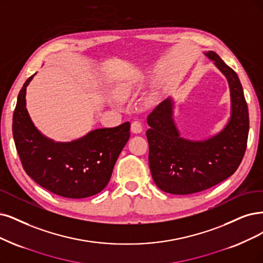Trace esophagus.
<instances>
[{
  "label": "esophagus",
  "mask_w": 263,
  "mask_h": 263,
  "mask_svg": "<svg viewBox=\"0 0 263 263\" xmlns=\"http://www.w3.org/2000/svg\"><path fill=\"white\" fill-rule=\"evenodd\" d=\"M131 131L133 133H141L143 131V125H142V122L141 121H138V120H134L132 123H131Z\"/></svg>",
  "instance_id": "obj_1"
}]
</instances>
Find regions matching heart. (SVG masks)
Listing matches in <instances>:
<instances>
[{
  "label": "heart",
  "mask_w": 263,
  "mask_h": 263,
  "mask_svg": "<svg viewBox=\"0 0 263 263\" xmlns=\"http://www.w3.org/2000/svg\"><path fill=\"white\" fill-rule=\"evenodd\" d=\"M128 90H129V86H128V85H123V86H122V92H123V93L128 92Z\"/></svg>",
  "instance_id": "1"
}]
</instances>
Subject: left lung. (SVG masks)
I'll use <instances>...</instances> for the list:
<instances>
[{
    "mask_svg": "<svg viewBox=\"0 0 263 263\" xmlns=\"http://www.w3.org/2000/svg\"><path fill=\"white\" fill-rule=\"evenodd\" d=\"M206 55L229 81L232 114L226 128L203 142L180 138L170 99L155 107L147 117L152 177L161 191L176 195L198 193L227 180L237 170L247 147L249 115L238 76L217 53L209 51Z\"/></svg>",
    "mask_w": 263,
    "mask_h": 263,
    "instance_id": "1",
    "label": "left lung"
}]
</instances>
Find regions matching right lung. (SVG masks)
Segmentation results:
<instances>
[{
  "mask_svg": "<svg viewBox=\"0 0 263 263\" xmlns=\"http://www.w3.org/2000/svg\"><path fill=\"white\" fill-rule=\"evenodd\" d=\"M33 76L19 92L13 116V137L24 170L39 185L62 197L85 198L102 192L130 139V122L91 131L70 143L48 140L35 129L26 108V89Z\"/></svg>",
  "mask_w": 263,
  "mask_h": 263,
  "instance_id": "obj_1",
  "label": "right lung"
}]
</instances>
